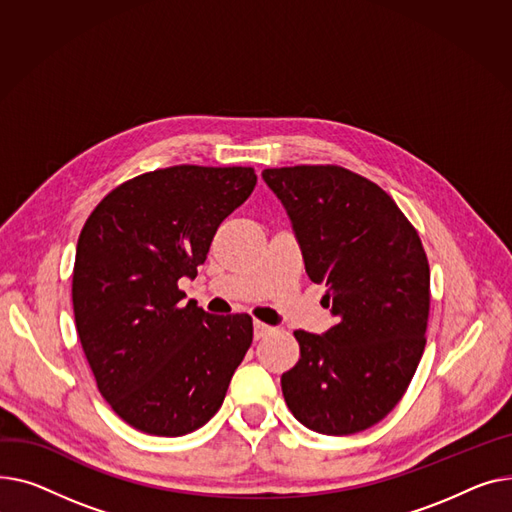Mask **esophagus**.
Returning a JSON list of instances; mask_svg holds the SVG:
<instances>
[{"label":"esophagus","instance_id":"1","mask_svg":"<svg viewBox=\"0 0 512 512\" xmlns=\"http://www.w3.org/2000/svg\"><path fill=\"white\" fill-rule=\"evenodd\" d=\"M270 330H273V326H268V324H264V322H260V320H256L254 322V337L256 339H262V337H266Z\"/></svg>","mask_w":512,"mask_h":512}]
</instances>
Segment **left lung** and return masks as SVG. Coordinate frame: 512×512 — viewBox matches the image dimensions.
I'll return each instance as SVG.
<instances>
[{
  "label": "left lung",
  "mask_w": 512,
  "mask_h": 512,
  "mask_svg": "<svg viewBox=\"0 0 512 512\" xmlns=\"http://www.w3.org/2000/svg\"><path fill=\"white\" fill-rule=\"evenodd\" d=\"M291 217L306 273L337 324L295 330L281 376L297 422L326 436L378 424L403 399L426 347L430 264L417 229L382 188L339 165L264 169Z\"/></svg>",
  "instance_id": "obj_1"
}]
</instances>
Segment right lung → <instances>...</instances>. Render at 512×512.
Wrapping results in <instances>:
<instances>
[{"label":"right lung","instance_id":"add662e5","mask_svg":"<svg viewBox=\"0 0 512 512\" xmlns=\"http://www.w3.org/2000/svg\"><path fill=\"white\" fill-rule=\"evenodd\" d=\"M254 186L252 167L155 169L113 188L80 231L72 304L82 351L103 399L140 432L202 428L252 345V316L184 304L177 283L198 275Z\"/></svg>","mask_w":512,"mask_h":512}]
</instances>
